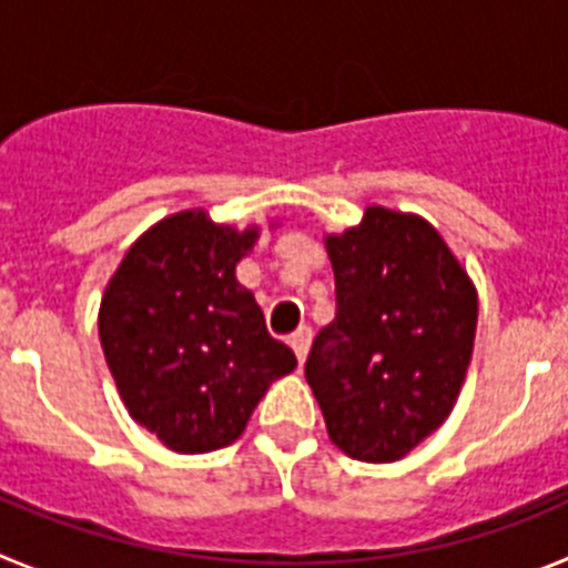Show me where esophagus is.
I'll use <instances>...</instances> for the list:
<instances>
[{"instance_id": "1", "label": "esophagus", "mask_w": 568, "mask_h": 568, "mask_svg": "<svg viewBox=\"0 0 568 568\" xmlns=\"http://www.w3.org/2000/svg\"><path fill=\"white\" fill-rule=\"evenodd\" d=\"M310 341H313V329L310 327H298L293 335H290V346L295 349V358H298V364H304V358H307Z\"/></svg>"}]
</instances>
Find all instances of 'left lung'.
I'll use <instances>...</instances> for the list:
<instances>
[{
	"label": "left lung",
	"mask_w": 568,
	"mask_h": 568,
	"mask_svg": "<svg viewBox=\"0 0 568 568\" xmlns=\"http://www.w3.org/2000/svg\"><path fill=\"white\" fill-rule=\"evenodd\" d=\"M335 318L304 364L349 458L389 464L453 413L475 344L478 295L438 230L418 215L369 207L329 235Z\"/></svg>",
	"instance_id": "1"
}]
</instances>
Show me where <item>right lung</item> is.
I'll use <instances>...</instances> for the list:
<instances>
[{"label":"right lung","instance_id":"obj_1","mask_svg":"<svg viewBox=\"0 0 568 568\" xmlns=\"http://www.w3.org/2000/svg\"><path fill=\"white\" fill-rule=\"evenodd\" d=\"M255 235L202 210L170 215L135 241L104 290L99 338L115 386L173 453L233 444L267 386L295 369V353L267 333L235 278Z\"/></svg>","mask_w":568,"mask_h":568}]
</instances>
